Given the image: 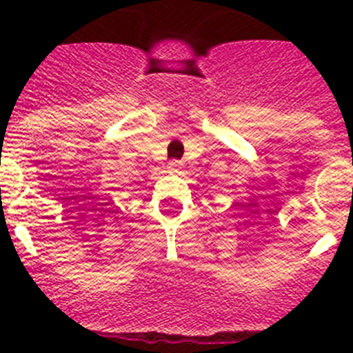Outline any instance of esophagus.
I'll list each match as a JSON object with an SVG mask.
<instances>
[{"label": "esophagus", "mask_w": 353, "mask_h": 353, "mask_svg": "<svg viewBox=\"0 0 353 353\" xmlns=\"http://www.w3.org/2000/svg\"><path fill=\"white\" fill-rule=\"evenodd\" d=\"M168 170H170L171 173H179L180 161H170V164H168Z\"/></svg>", "instance_id": "obj_1"}]
</instances>
